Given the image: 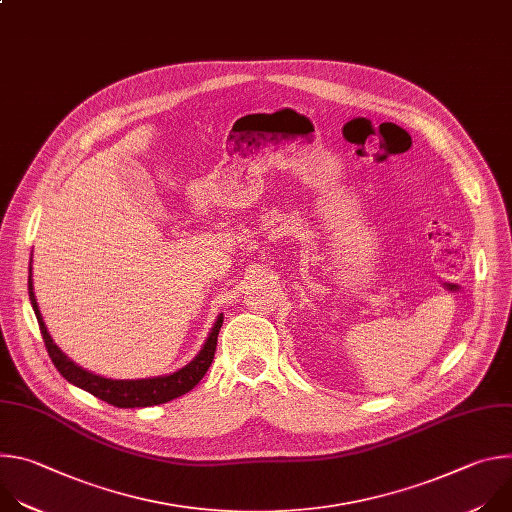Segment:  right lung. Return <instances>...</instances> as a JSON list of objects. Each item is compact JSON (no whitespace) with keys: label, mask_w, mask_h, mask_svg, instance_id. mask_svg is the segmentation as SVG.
Listing matches in <instances>:
<instances>
[{"label":"right lung","mask_w":512,"mask_h":512,"mask_svg":"<svg viewBox=\"0 0 512 512\" xmlns=\"http://www.w3.org/2000/svg\"><path fill=\"white\" fill-rule=\"evenodd\" d=\"M32 271V269H30ZM28 294H30V302L34 308V314L38 318V326L42 332V340L46 344L48 356L54 362L56 371L72 385H77L79 389L99 397L101 401L115 405V407H152V405H160V403H168L180 395H186L188 391H192L200 379L206 375L208 367L212 364L214 358V350H216V340H218V332H221L223 326V314L216 318L204 346L200 348V352L182 367L180 371L172 373V375H164V377H152V379H133V381H119V379H105L99 377L91 371H85L83 367H79L77 362H72L50 338L46 324L42 320V314L38 310V302L34 296V285H32V273L28 279Z\"/></svg>","instance_id":"obj_1"}]
</instances>
